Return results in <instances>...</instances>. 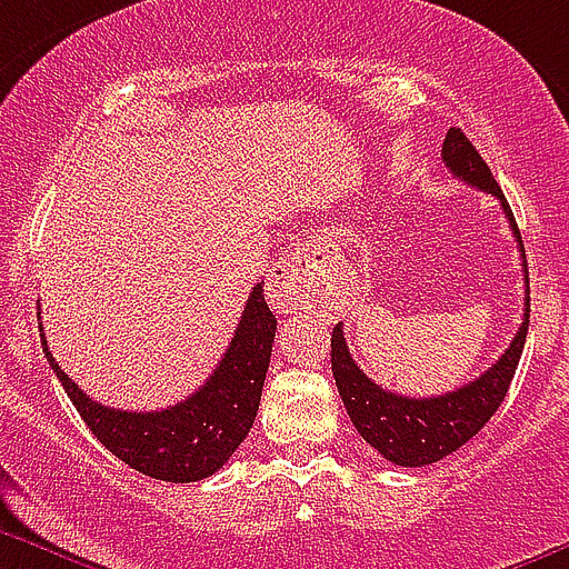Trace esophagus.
<instances>
[{
  "label": "esophagus",
  "instance_id": "obj_1",
  "mask_svg": "<svg viewBox=\"0 0 569 569\" xmlns=\"http://www.w3.org/2000/svg\"><path fill=\"white\" fill-rule=\"evenodd\" d=\"M337 260V249L331 240H303L289 252L283 263H278L266 278V297L278 311L303 309L315 295L317 278L326 272V266Z\"/></svg>",
  "mask_w": 569,
  "mask_h": 569
}]
</instances>
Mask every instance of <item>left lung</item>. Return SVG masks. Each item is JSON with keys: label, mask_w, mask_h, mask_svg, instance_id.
<instances>
[{"label": "left lung", "mask_w": 569, "mask_h": 569, "mask_svg": "<svg viewBox=\"0 0 569 569\" xmlns=\"http://www.w3.org/2000/svg\"><path fill=\"white\" fill-rule=\"evenodd\" d=\"M442 161L457 176L459 181L482 189L505 209L513 238L519 243V252L525 258L521 234L516 227V218L510 212L508 198L501 196V187L496 183L493 172L482 156L476 152L459 127H450L442 144ZM527 274V260H521ZM527 283V278H525ZM525 297V320L519 331L505 348V355L493 362L485 373H479L473 382L457 388V391L439 393V397H402L380 388L368 380L362 368L357 366L351 351L342 337V322H337L331 331V371H335L337 391L342 397L348 417L371 448H377L388 462L402 465V468H422L445 459L448 453L462 448L470 437L482 431L485 422L508 397V388L513 382L516 366H519L521 348H525L527 326H530V283Z\"/></svg>", "instance_id": "8db88e82"}]
</instances>
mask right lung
<instances>
[{
	"label": "right lung",
	"mask_w": 569,
	"mask_h": 569,
	"mask_svg": "<svg viewBox=\"0 0 569 569\" xmlns=\"http://www.w3.org/2000/svg\"><path fill=\"white\" fill-rule=\"evenodd\" d=\"M278 317L263 300V286L249 291L247 309L218 368L192 397L161 411H119L87 397L42 348L79 417L110 453L138 473L161 482H198L221 470L247 439L258 417Z\"/></svg>",
	"instance_id": "add662e5"
}]
</instances>
